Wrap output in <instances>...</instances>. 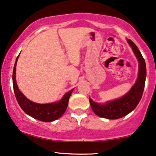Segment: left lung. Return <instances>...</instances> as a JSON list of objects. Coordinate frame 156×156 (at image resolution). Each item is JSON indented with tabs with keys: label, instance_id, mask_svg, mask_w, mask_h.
<instances>
[{
	"label": "left lung",
	"instance_id": "1",
	"mask_svg": "<svg viewBox=\"0 0 156 156\" xmlns=\"http://www.w3.org/2000/svg\"><path fill=\"white\" fill-rule=\"evenodd\" d=\"M127 41L139 62V74L137 81L126 95L119 99L108 102L106 104L95 103L90 98V103L93 112L102 118L117 119L125 116L137 107L143 96L146 78L145 61L137 45L131 40H127Z\"/></svg>",
	"mask_w": 156,
	"mask_h": 156
}]
</instances>
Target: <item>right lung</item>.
I'll list each match as a JSON object with an SVG mask.
<instances>
[{"label": "right lung", "mask_w": 156, "mask_h": 156, "mask_svg": "<svg viewBox=\"0 0 156 156\" xmlns=\"http://www.w3.org/2000/svg\"><path fill=\"white\" fill-rule=\"evenodd\" d=\"M19 55L16 58L13 71V87L15 96L19 105L29 116L43 122H51L59 119L66 111L68 106L69 100L73 90H70L63 95L62 99L57 103L39 104L34 103L27 98L22 92L19 90L16 81V66Z\"/></svg>", "instance_id": "obj_1"}]
</instances>
